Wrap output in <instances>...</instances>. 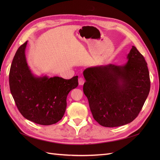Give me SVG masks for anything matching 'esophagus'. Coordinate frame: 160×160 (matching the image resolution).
<instances>
[{"mask_svg": "<svg viewBox=\"0 0 160 160\" xmlns=\"http://www.w3.org/2000/svg\"><path fill=\"white\" fill-rule=\"evenodd\" d=\"M84 82H85V80L83 78L80 77V78H78V83H79L80 86H82L83 83H84Z\"/></svg>", "mask_w": 160, "mask_h": 160, "instance_id": "obj_1", "label": "esophagus"}]
</instances>
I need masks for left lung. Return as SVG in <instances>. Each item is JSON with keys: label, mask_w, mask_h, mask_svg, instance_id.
<instances>
[{"label": "left lung", "mask_w": 160, "mask_h": 160, "mask_svg": "<svg viewBox=\"0 0 160 160\" xmlns=\"http://www.w3.org/2000/svg\"><path fill=\"white\" fill-rule=\"evenodd\" d=\"M124 65L91 67L83 72V91L95 120L104 127L128 124L139 115L150 80L145 58L132 46Z\"/></svg>", "instance_id": "obj_1"}]
</instances>
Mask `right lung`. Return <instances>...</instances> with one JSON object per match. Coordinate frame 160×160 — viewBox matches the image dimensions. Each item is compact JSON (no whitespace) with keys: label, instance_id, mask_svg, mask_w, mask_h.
<instances>
[{"label":"right lung","instance_id":"obj_1","mask_svg":"<svg viewBox=\"0 0 160 160\" xmlns=\"http://www.w3.org/2000/svg\"><path fill=\"white\" fill-rule=\"evenodd\" d=\"M27 41L19 47L13 59L9 74L11 93L24 118L41 125L55 124L65 113L67 97L78 86V77L69 80L35 77L27 62Z\"/></svg>","mask_w":160,"mask_h":160}]
</instances>
